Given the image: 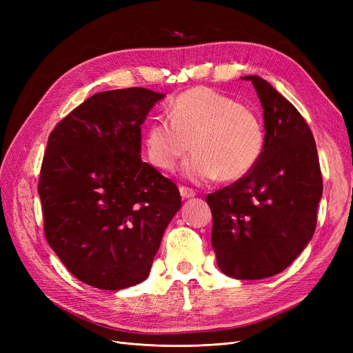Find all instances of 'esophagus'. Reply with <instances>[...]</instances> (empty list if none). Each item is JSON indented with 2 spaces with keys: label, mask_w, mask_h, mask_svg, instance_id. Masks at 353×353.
Segmentation results:
<instances>
[{
  "label": "esophagus",
  "mask_w": 353,
  "mask_h": 353,
  "mask_svg": "<svg viewBox=\"0 0 353 353\" xmlns=\"http://www.w3.org/2000/svg\"><path fill=\"white\" fill-rule=\"evenodd\" d=\"M179 193H181V196H183V199H191L196 196V191L193 188H188L184 185L179 187Z\"/></svg>",
  "instance_id": "1"
}]
</instances>
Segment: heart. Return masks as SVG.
<instances>
[{
  "mask_svg": "<svg viewBox=\"0 0 353 353\" xmlns=\"http://www.w3.org/2000/svg\"><path fill=\"white\" fill-rule=\"evenodd\" d=\"M191 141L196 153L184 163L187 178L237 181L259 162L265 137L259 117L249 108L210 88H193L170 104L169 117L150 122L145 152L156 168L172 170L190 152Z\"/></svg>",
  "mask_w": 353,
  "mask_h": 353,
  "instance_id": "b5f03b06",
  "label": "heart"
}]
</instances>
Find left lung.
Wrapping results in <instances>:
<instances>
[{
	"mask_svg": "<svg viewBox=\"0 0 353 353\" xmlns=\"http://www.w3.org/2000/svg\"><path fill=\"white\" fill-rule=\"evenodd\" d=\"M263 109L259 162L236 183L208 194L212 248L219 270L237 280L280 274L311 241L323 175L311 128L270 82L252 74Z\"/></svg>",
	"mask_w": 353,
	"mask_h": 353,
	"instance_id": "obj_1",
	"label": "left lung"
}]
</instances>
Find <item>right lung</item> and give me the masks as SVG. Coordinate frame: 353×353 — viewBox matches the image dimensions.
I'll return each mask as SVG.
<instances>
[{
  "instance_id": "1",
  "label": "right lung",
  "mask_w": 353,
  "mask_h": 353,
  "mask_svg": "<svg viewBox=\"0 0 353 353\" xmlns=\"http://www.w3.org/2000/svg\"><path fill=\"white\" fill-rule=\"evenodd\" d=\"M165 94H94L48 137L38 193L48 244L82 283L121 290L144 281L178 187L141 160V125Z\"/></svg>"
}]
</instances>
